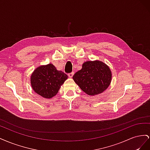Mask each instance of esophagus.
Here are the masks:
<instances>
[{
  "label": "esophagus",
  "mask_w": 150,
  "mask_h": 150,
  "mask_svg": "<svg viewBox=\"0 0 150 150\" xmlns=\"http://www.w3.org/2000/svg\"><path fill=\"white\" fill-rule=\"evenodd\" d=\"M74 74V72H71V73L68 74V76H69L70 78H72V76H73Z\"/></svg>",
  "instance_id": "34e87169"
}]
</instances>
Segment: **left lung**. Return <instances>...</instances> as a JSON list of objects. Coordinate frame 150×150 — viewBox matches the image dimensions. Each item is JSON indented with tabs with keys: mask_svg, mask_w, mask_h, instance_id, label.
<instances>
[{
	"mask_svg": "<svg viewBox=\"0 0 150 150\" xmlns=\"http://www.w3.org/2000/svg\"><path fill=\"white\" fill-rule=\"evenodd\" d=\"M76 84L89 96H96L103 93L110 85L112 72L103 61H88L82 65V69L72 77Z\"/></svg>",
	"mask_w": 150,
	"mask_h": 150,
	"instance_id": "8db88e82",
	"label": "left lung"
}]
</instances>
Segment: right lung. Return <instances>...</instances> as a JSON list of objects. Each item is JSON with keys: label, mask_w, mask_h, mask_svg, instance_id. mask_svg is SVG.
Segmentation results:
<instances>
[{"label": "right lung", "mask_w": 150, "mask_h": 150, "mask_svg": "<svg viewBox=\"0 0 150 150\" xmlns=\"http://www.w3.org/2000/svg\"><path fill=\"white\" fill-rule=\"evenodd\" d=\"M68 76L51 63L38 67L30 76V84L35 93L50 99L57 94Z\"/></svg>", "instance_id": "1"}]
</instances>
